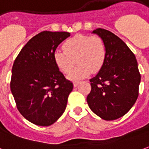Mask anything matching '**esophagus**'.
<instances>
[{"label":"esophagus","instance_id":"obj_1","mask_svg":"<svg viewBox=\"0 0 149 149\" xmlns=\"http://www.w3.org/2000/svg\"><path fill=\"white\" fill-rule=\"evenodd\" d=\"M73 84H74V87H75V88H76L77 86L79 84V82H78V81H74V82L73 83Z\"/></svg>","mask_w":149,"mask_h":149}]
</instances>
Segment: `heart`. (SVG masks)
<instances>
[{"label":"heart","mask_w":149,"mask_h":149,"mask_svg":"<svg viewBox=\"0 0 149 149\" xmlns=\"http://www.w3.org/2000/svg\"><path fill=\"white\" fill-rule=\"evenodd\" d=\"M62 48L64 52L56 50L53 59L58 70L65 74L71 71L75 63L78 65L69 74L68 78L72 80L86 78L91 72H98L105 61V45L102 39L96 36L78 34L68 39Z\"/></svg>","instance_id":"1"}]
</instances>
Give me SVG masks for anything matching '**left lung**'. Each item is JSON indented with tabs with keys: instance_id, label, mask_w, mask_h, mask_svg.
<instances>
[{
	"instance_id": "left-lung-1",
	"label": "left lung",
	"mask_w": 149,
	"mask_h": 149,
	"mask_svg": "<svg viewBox=\"0 0 149 149\" xmlns=\"http://www.w3.org/2000/svg\"><path fill=\"white\" fill-rule=\"evenodd\" d=\"M104 41L106 57L102 68L90 79L92 90L87 97L89 108L102 119L123 117L134 105L139 95L140 74L134 53L111 31H92Z\"/></svg>"
}]
</instances>
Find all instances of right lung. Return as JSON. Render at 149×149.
Returning <instances> with one entry per match:
<instances>
[{
  "instance_id": "1",
  "label": "right lung",
  "mask_w": 149,
  "mask_h": 149,
  "mask_svg": "<svg viewBox=\"0 0 149 149\" xmlns=\"http://www.w3.org/2000/svg\"><path fill=\"white\" fill-rule=\"evenodd\" d=\"M70 36L42 31L26 44L13 65L10 89L17 108L37 126H50L62 115L73 90L53 59L57 46Z\"/></svg>"
}]
</instances>
